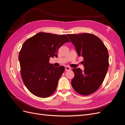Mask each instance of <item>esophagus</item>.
Returning <instances> with one entry per match:
<instances>
[{
  "mask_svg": "<svg viewBox=\"0 0 125 125\" xmlns=\"http://www.w3.org/2000/svg\"><path fill=\"white\" fill-rule=\"evenodd\" d=\"M71 70V68L69 66H66L65 67V70L66 71H70Z\"/></svg>",
  "mask_w": 125,
  "mask_h": 125,
  "instance_id": "esophagus-1",
  "label": "esophagus"
}]
</instances>
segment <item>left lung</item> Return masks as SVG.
Listing matches in <instances>:
<instances>
[{
	"instance_id": "1",
	"label": "left lung",
	"mask_w": 125,
	"mask_h": 125,
	"mask_svg": "<svg viewBox=\"0 0 125 125\" xmlns=\"http://www.w3.org/2000/svg\"><path fill=\"white\" fill-rule=\"evenodd\" d=\"M79 56L83 58L84 67L73 68L75 76L71 83L77 93L89 95L97 90L108 70V55L106 47L97 36L89 33L67 34Z\"/></svg>"
}]
</instances>
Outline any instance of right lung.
<instances>
[{"label": "right lung", "mask_w": 125, "mask_h": 125, "mask_svg": "<svg viewBox=\"0 0 125 125\" xmlns=\"http://www.w3.org/2000/svg\"><path fill=\"white\" fill-rule=\"evenodd\" d=\"M70 42L65 35L41 32L23 43L19 56L21 74L24 83L32 94L47 98L54 93L65 68L53 66L49 63V59L57 57L59 48Z\"/></svg>", "instance_id": "obj_1"}]
</instances>
